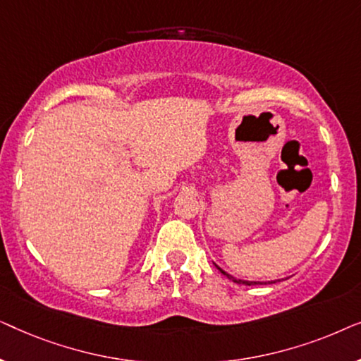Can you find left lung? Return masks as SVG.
Returning a JSON list of instances; mask_svg holds the SVG:
<instances>
[{"mask_svg":"<svg viewBox=\"0 0 361 361\" xmlns=\"http://www.w3.org/2000/svg\"><path fill=\"white\" fill-rule=\"evenodd\" d=\"M214 264H215V263H214ZM215 266H216V264H215ZM216 269H219L221 274L226 276V278L231 279V281H233V283H236V284H245V286H259V284H273V283H276V281H268V283H261V281H245V279H236V278H233V276H231V274L226 273V271H224L221 268H219V266H216ZM278 281H279V279H278Z\"/></svg>","mask_w":361,"mask_h":361,"instance_id":"1","label":"left lung"}]
</instances>
